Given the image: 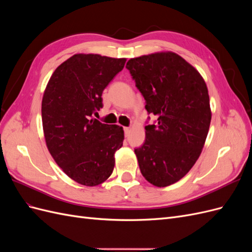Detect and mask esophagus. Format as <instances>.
Instances as JSON below:
<instances>
[{"label":"esophagus","instance_id":"1","mask_svg":"<svg viewBox=\"0 0 252 252\" xmlns=\"http://www.w3.org/2000/svg\"><path fill=\"white\" fill-rule=\"evenodd\" d=\"M124 132H125V135L128 136L129 132H130V128H129V127H124Z\"/></svg>","mask_w":252,"mask_h":252}]
</instances>
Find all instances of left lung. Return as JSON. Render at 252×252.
Returning a JSON list of instances; mask_svg holds the SVG:
<instances>
[{
	"label": "left lung",
	"mask_w": 252,
	"mask_h": 252,
	"mask_svg": "<svg viewBox=\"0 0 252 252\" xmlns=\"http://www.w3.org/2000/svg\"><path fill=\"white\" fill-rule=\"evenodd\" d=\"M157 123L145 126L146 138L135 148L140 170L150 184L180 181L199 158L207 138L211 110L200 72L171 51L130 59L126 64Z\"/></svg>",
	"instance_id": "1"
}]
</instances>
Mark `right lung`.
I'll list each match as a JSON object with an SVG mask.
<instances>
[{"mask_svg": "<svg viewBox=\"0 0 252 252\" xmlns=\"http://www.w3.org/2000/svg\"><path fill=\"white\" fill-rule=\"evenodd\" d=\"M125 63L126 59L74 55L57 68L44 91L47 148L68 177L84 186L100 185L110 177L114 154L123 146V127L93 117L103 107V90Z\"/></svg>", "mask_w": 252, "mask_h": 252, "instance_id": "right-lung-1", "label": "right lung"}]
</instances>
